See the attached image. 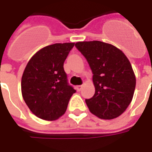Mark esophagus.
<instances>
[{
    "instance_id": "esophagus-1",
    "label": "esophagus",
    "mask_w": 152,
    "mask_h": 152,
    "mask_svg": "<svg viewBox=\"0 0 152 152\" xmlns=\"http://www.w3.org/2000/svg\"><path fill=\"white\" fill-rule=\"evenodd\" d=\"M82 87H83V85H78V86H76V90L80 91L82 89Z\"/></svg>"
}]
</instances>
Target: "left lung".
<instances>
[{
  "label": "left lung",
  "instance_id": "left-lung-1",
  "mask_svg": "<svg viewBox=\"0 0 152 152\" xmlns=\"http://www.w3.org/2000/svg\"><path fill=\"white\" fill-rule=\"evenodd\" d=\"M75 45L93 73L96 91L85 100L89 111L103 120L120 116L132 100L136 84L129 60L115 46L99 40L80 41Z\"/></svg>",
  "mask_w": 152,
  "mask_h": 152
}]
</instances>
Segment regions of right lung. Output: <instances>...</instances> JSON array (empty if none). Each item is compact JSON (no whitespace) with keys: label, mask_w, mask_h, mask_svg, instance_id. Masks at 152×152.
Listing matches in <instances>:
<instances>
[{"label":"right lung","mask_w":152,"mask_h":152,"mask_svg":"<svg viewBox=\"0 0 152 152\" xmlns=\"http://www.w3.org/2000/svg\"><path fill=\"white\" fill-rule=\"evenodd\" d=\"M75 43L45 46L28 62L21 78V93L33 114L44 120L59 119L76 90L67 82L64 62Z\"/></svg>","instance_id":"obj_1"}]
</instances>
